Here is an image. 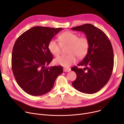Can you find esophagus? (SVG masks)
<instances>
[{"instance_id": "obj_1", "label": "esophagus", "mask_w": 124, "mask_h": 124, "mask_svg": "<svg viewBox=\"0 0 124 124\" xmlns=\"http://www.w3.org/2000/svg\"><path fill=\"white\" fill-rule=\"evenodd\" d=\"M63 71H64V72H69V71H70V69L68 68H64Z\"/></svg>"}]
</instances>
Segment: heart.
<instances>
[{
  "label": "heart",
  "instance_id": "b5f03b06",
  "mask_svg": "<svg viewBox=\"0 0 124 124\" xmlns=\"http://www.w3.org/2000/svg\"><path fill=\"white\" fill-rule=\"evenodd\" d=\"M60 43L56 40L52 39L48 44V49L51 53L55 57H58L61 52V45H68L67 55H63L56 58L55 64L64 67H68L75 63L76 57L79 59L84 58L87 54L89 43L88 38L84 36L78 37L74 32L66 31L59 36Z\"/></svg>",
  "mask_w": 124,
  "mask_h": 124
}]
</instances>
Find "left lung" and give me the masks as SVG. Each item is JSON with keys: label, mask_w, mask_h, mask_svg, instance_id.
<instances>
[{"label": "left lung", "mask_w": 124, "mask_h": 124, "mask_svg": "<svg viewBox=\"0 0 124 124\" xmlns=\"http://www.w3.org/2000/svg\"><path fill=\"white\" fill-rule=\"evenodd\" d=\"M71 30L84 32L89 43L86 56L77 65L86 67L71 68L77 76L72 85L83 93H97L108 83L112 74L114 52L111 43L105 32L91 24L77 26Z\"/></svg>", "instance_id": "left-lung-1"}]
</instances>
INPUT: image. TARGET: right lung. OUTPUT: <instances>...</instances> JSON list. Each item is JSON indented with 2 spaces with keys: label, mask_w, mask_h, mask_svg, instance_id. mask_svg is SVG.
<instances>
[{
  "label": "right lung",
  "mask_w": 124,
  "mask_h": 124,
  "mask_svg": "<svg viewBox=\"0 0 124 124\" xmlns=\"http://www.w3.org/2000/svg\"><path fill=\"white\" fill-rule=\"evenodd\" d=\"M62 30L37 26L16 40L12 49V70L18 85L28 94L39 96L48 93L63 72L61 66L46 67L53 59L48 44Z\"/></svg>",
  "instance_id": "add662e5"
}]
</instances>
